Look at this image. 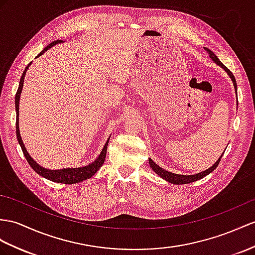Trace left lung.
<instances>
[{"label":"left lung","instance_id":"8db88e82","mask_svg":"<svg viewBox=\"0 0 255 255\" xmlns=\"http://www.w3.org/2000/svg\"><path fill=\"white\" fill-rule=\"evenodd\" d=\"M204 51H206V52L209 54L210 58L212 59L216 65L221 66V67L223 68V69H224V70L227 72L229 78H231L232 81H233L235 91H236V93H237V83H236V79H235V77H234V74L232 73V71L229 70L226 66H224V65L222 64V61H221L219 58H217V56H216L212 51H210V49L207 48V47H204ZM223 154H224V153H223ZM223 154L219 158V160H217L216 162H215L212 166L210 167V169H208V170H206V171H203V172L198 173V174H195V175H181V174H175V173H172V172H169V171H165L164 169H162V167H160L158 164L154 163L151 159H149V164H150L151 169H152L154 172H156L159 176H161L163 179H165L166 182H169V183H171V184H176V185L189 184V183H192V182H196V181H198V179H200V178H203L204 176H207L208 174H210L211 172H213V171L216 169V166L219 165L220 161H221V159H222V157H223Z\"/></svg>","mask_w":255,"mask_h":255}]
</instances>
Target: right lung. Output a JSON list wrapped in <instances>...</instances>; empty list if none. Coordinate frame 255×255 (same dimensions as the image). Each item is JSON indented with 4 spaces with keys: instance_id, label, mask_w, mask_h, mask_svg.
<instances>
[{
    "instance_id": "obj_1",
    "label": "right lung",
    "mask_w": 255,
    "mask_h": 255,
    "mask_svg": "<svg viewBox=\"0 0 255 255\" xmlns=\"http://www.w3.org/2000/svg\"><path fill=\"white\" fill-rule=\"evenodd\" d=\"M63 42L64 41H61V40H57V41L52 42L51 44H48L38 56H36V58H38L39 56H41L42 54H44L49 47H52L56 44H58V43H63ZM30 65H31V63L26 67V69H24V71L22 73V76L20 78L19 86H18V90H17L16 96H15V107H16V114H17V117H16V135H17V140H18V142H19V145L22 149L23 156L26 157L29 165L32 167V169L36 173H38L39 175H41L42 177H44L46 179H49V181H52V182L63 183V184H77V183L85 181V179L91 178L99 170V167H101L105 162V158H106L107 146H108V142H109V138L106 141V144H105L101 154H99V156L95 159L94 162H92V163L85 165V166L73 167V169H70V167H68V169H61V170L45 169V167H43L40 164L36 163L35 161L30 157V154L28 153L26 147H24L22 139H21V136H20V132H19V118H18V117H19V99H20L21 90H22V86H23V79H24V76H26V71L28 70V68H29Z\"/></svg>"
}]
</instances>
